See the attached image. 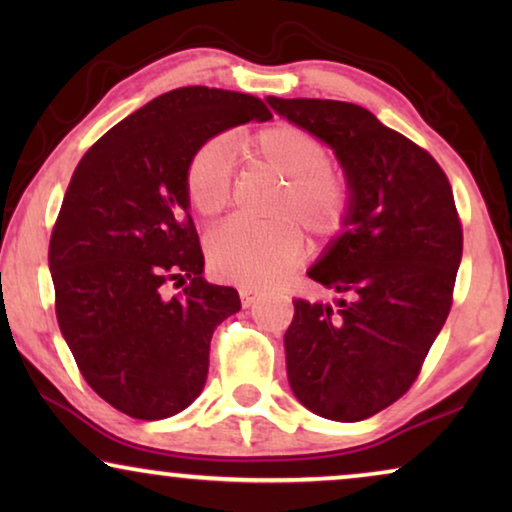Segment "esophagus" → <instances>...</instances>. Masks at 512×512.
Returning <instances> with one entry per match:
<instances>
[{
	"label": "esophagus",
	"instance_id": "esophagus-1",
	"mask_svg": "<svg viewBox=\"0 0 512 512\" xmlns=\"http://www.w3.org/2000/svg\"><path fill=\"white\" fill-rule=\"evenodd\" d=\"M258 293L256 289H251V286H240V300H242V307H251L258 300Z\"/></svg>",
	"mask_w": 512,
	"mask_h": 512
}]
</instances>
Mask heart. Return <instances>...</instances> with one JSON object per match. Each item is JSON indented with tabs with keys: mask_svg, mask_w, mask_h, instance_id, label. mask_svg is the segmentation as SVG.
<instances>
[{
	"mask_svg": "<svg viewBox=\"0 0 512 512\" xmlns=\"http://www.w3.org/2000/svg\"><path fill=\"white\" fill-rule=\"evenodd\" d=\"M244 163L277 174L282 184L265 209L268 223L228 221L207 237V256L221 277L244 286H268L298 261L303 240L331 242L347 228L354 205L349 174L335 165L328 146L296 123H268L237 142ZM188 207L216 219L233 198V167L219 142H205L188 156L181 174Z\"/></svg>",
	"mask_w": 512,
	"mask_h": 512,
	"instance_id": "heart-1",
	"label": "heart"
}]
</instances>
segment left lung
I'll return each instance as SVG.
<instances>
[{"instance_id": "obj_1", "label": "left lung", "mask_w": 512, "mask_h": 512, "mask_svg": "<svg viewBox=\"0 0 512 512\" xmlns=\"http://www.w3.org/2000/svg\"><path fill=\"white\" fill-rule=\"evenodd\" d=\"M268 102L324 139L354 186L347 230L307 272L345 298L338 307L293 300L284 347L298 401L359 422L412 387L450 314L464 249L452 186L429 151L359 104Z\"/></svg>"}]
</instances>
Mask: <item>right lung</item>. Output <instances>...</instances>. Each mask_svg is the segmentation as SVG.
I'll use <instances>...</instances> for the list:
<instances>
[{"label": "right lung", "instance_id": "obj_1", "mask_svg": "<svg viewBox=\"0 0 512 512\" xmlns=\"http://www.w3.org/2000/svg\"><path fill=\"white\" fill-rule=\"evenodd\" d=\"M272 111L254 95L186 86L116 123L86 151L55 219V317L83 380L135 419H165L205 387L214 328L240 310L202 279L181 174L219 132ZM182 286L177 297L166 286Z\"/></svg>", "mask_w": 512, "mask_h": 512}]
</instances>
